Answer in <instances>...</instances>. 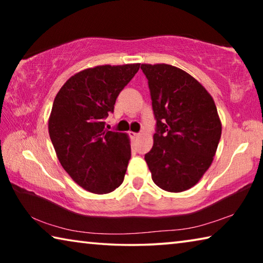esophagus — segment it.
I'll use <instances>...</instances> for the list:
<instances>
[{"mask_svg":"<svg viewBox=\"0 0 263 263\" xmlns=\"http://www.w3.org/2000/svg\"><path fill=\"white\" fill-rule=\"evenodd\" d=\"M128 135H130V137H131V138H137L138 136H139V133H137V132H132V131H130V132H128Z\"/></svg>","mask_w":263,"mask_h":263,"instance_id":"34e87169","label":"esophagus"}]
</instances>
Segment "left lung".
<instances>
[{"instance_id": "obj_1", "label": "left lung", "mask_w": 263, "mask_h": 263, "mask_svg": "<svg viewBox=\"0 0 263 263\" xmlns=\"http://www.w3.org/2000/svg\"><path fill=\"white\" fill-rule=\"evenodd\" d=\"M157 127L145 160L160 188L181 193L201 180L219 144L221 123L211 95L172 65L142 64Z\"/></svg>"}]
</instances>
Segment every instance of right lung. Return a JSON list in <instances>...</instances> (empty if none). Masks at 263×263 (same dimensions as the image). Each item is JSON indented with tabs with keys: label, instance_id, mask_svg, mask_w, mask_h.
<instances>
[{
	"label": "right lung",
	"instance_id": "obj_1",
	"mask_svg": "<svg viewBox=\"0 0 263 263\" xmlns=\"http://www.w3.org/2000/svg\"><path fill=\"white\" fill-rule=\"evenodd\" d=\"M140 64L97 66L69 78L53 102L48 133L58 159L70 177L90 193L108 194L123 183L130 140L109 131L104 119Z\"/></svg>",
	"mask_w": 263,
	"mask_h": 263
}]
</instances>
